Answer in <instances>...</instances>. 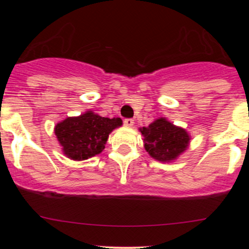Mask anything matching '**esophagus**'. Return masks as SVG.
Segmentation results:
<instances>
[{
  "label": "esophagus",
  "mask_w": 249,
  "mask_h": 249,
  "mask_svg": "<svg viewBox=\"0 0 249 249\" xmlns=\"http://www.w3.org/2000/svg\"><path fill=\"white\" fill-rule=\"evenodd\" d=\"M134 124V121L132 118H126L124 119V125H126V126H132Z\"/></svg>",
  "instance_id": "obj_1"
}]
</instances>
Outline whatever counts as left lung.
<instances>
[{"mask_svg": "<svg viewBox=\"0 0 249 249\" xmlns=\"http://www.w3.org/2000/svg\"><path fill=\"white\" fill-rule=\"evenodd\" d=\"M144 136L145 150L159 161L176 159L188 146L190 137L184 128L174 126L166 119H157L141 130Z\"/></svg>", "mask_w": 249, "mask_h": 249, "instance_id": "obj_1", "label": "left lung"}]
</instances>
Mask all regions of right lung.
I'll use <instances>...</instances> for the list:
<instances>
[{
	"label": "right lung",
	"instance_id": "obj_1",
	"mask_svg": "<svg viewBox=\"0 0 249 249\" xmlns=\"http://www.w3.org/2000/svg\"><path fill=\"white\" fill-rule=\"evenodd\" d=\"M121 125V118H105L87 112L57 124L55 134L64 154L73 160H84L101 153L108 134Z\"/></svg>",
	"mask_w": 249,
	"mask_h": 249
}]
</instances>
